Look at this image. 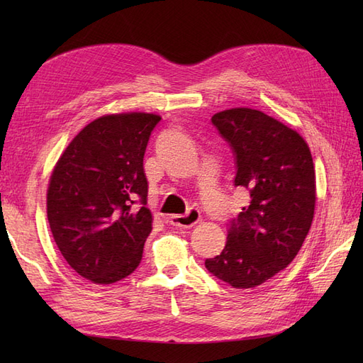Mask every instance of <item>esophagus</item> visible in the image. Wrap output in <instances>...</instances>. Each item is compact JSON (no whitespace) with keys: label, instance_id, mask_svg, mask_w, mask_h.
<instances>
[{"label":"esophagus","instance_id":"obj_1","mask_svg":"<svg viewBox=\"0 0 363 363\" xmlns=\"http://www.w3.org/2000/svg\"><path fill=\"white\" fill-rule=\"evenodd\" d=\"M200 211L199 208H189L188 212H186L184 215H172L169 216V223L175 227H183V228H189L192 225H195L196 223L200 221Z\"/></svg>","mask_w":363,"mask_h":363}]
</instances>
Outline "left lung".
Masks as SVG:
<instances>
[{"mask_svg":"<svg viewBox=\"0 0 363 363\" xmlns=\"http://www.w3.org/2000/svg\"><path fill=\"white\" fill-rule=\"evenodd\" d=\"M212 124L233 151V183L247 191L250 204L230 219L225 247L206 259V268L236 289L256 288L289 265L309 233L312 155L295 130L255 108L219 112Z\"/></svg>","mask_w":363,"mask_h":363,"instance_id":"obj_1","label":"left lung"}]
</instances>
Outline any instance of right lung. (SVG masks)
Instances as JSON below:
<instances>
[{"label":"right lung","instance_id":"add662e5","mask_svg":"<svg viewBox=\"0 0 363 363\" xmlns=\"http://www.w3.org/2000/svg\"><path fill=\"white\" fill-rule=\"evenodd\" d=\"M160 116L121 113L87 124L52 171L47 215L69 267L111 284L133 272L151 233L144 155Z\"/></svg>","mask_w":363,"mask_h":363}]
</instances>
